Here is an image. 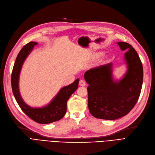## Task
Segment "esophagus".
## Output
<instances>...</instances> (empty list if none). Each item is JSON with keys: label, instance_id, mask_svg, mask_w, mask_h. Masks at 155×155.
Wrapping results in <instances>:
<instances>
[{"label": "esophagus", "instance_id": "1", "mask_svg": "<svg viewBox=\"0 0 155 155\" xmlns=\"http://www.w3.org/2000/svg\"><path fill=\"white\" fill-rule=\"evenodd\" d=\"M79 85H81V86L84 87L85 85V82L84 81H83V80H81V81H80V82H79Z\"/></svg>", "mask_w": 155, "mask_h": 155}]
</instances>
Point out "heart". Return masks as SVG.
Segmentation results:
<instances>
[{"label": "heart", "mask_w": 155, "mask_h": 155, "mask_svg": "<svg viewBox=\"0 0 155 155\" xmlns=\"http://www.w3.org/2000/svg\"><path fill=\"white\" fill-rule=\"evenodd\" d=\"M103 52H98V53H97V54H96V55L97 56H101L102 55H103Z\"/></svg>", "instance_id": "obj_1"}]
</instances>
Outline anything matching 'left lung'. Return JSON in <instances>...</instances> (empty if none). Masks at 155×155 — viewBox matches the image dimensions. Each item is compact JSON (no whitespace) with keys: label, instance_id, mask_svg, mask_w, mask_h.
<instances>
[{"label":"left lung","instance_id":"left-lung-1","mask_svg":"<svg viewBox=\"0 0 155 155\" xmlns=\"http://www.w3.org/2000/svg\"><path fill=\"white\" fill-rule=\"evenodd\" d=\"M127 50L124 59L128 70L123 78L114 81L112 63L87 70L84 78L89 84L88 107L96 118L114 120L128 114L139 100L143 82V68L139 56L132 46L118 42Z\"/></svg>","mask_w":155,"mask_h":155}]
</instances>
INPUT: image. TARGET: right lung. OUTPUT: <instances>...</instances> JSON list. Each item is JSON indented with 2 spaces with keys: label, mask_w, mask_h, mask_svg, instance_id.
Here are the masks:
<instances>
[{
  "label": "right lung",
  "mask_w": 155,
  "mask_h": 155,
  "mask_svg": "<svg viewBox=\"0 0 155 155\" xmlns=\"http://www.w3.org/2000/svg\"><path fill=\"white\" fill-rule=\"evenodd\" d=\"M37 44L32 41L26 44L17 55L11 74V87L17 103L28 117L36 123L48 124L59 121L64 116L66 112L67 101L71 95L77 89L79 78L68 86L62 87L48 105L42 108H32L27 105L20 94L19 77L25 60Z\"/></svg>",
  "instance_id": "1"
}]
</instances>
